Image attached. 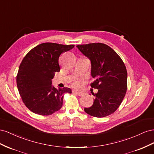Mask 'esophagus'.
<instances>
[{"instance_id":"1","label":"esophagus","mask_w":154,"mask_h":154,"mask_svg":"<svg viewBox=\"0 0 154 154\" xmlns=\"http://www.w3.org/2000/svg\"><path fill=\"white\" fill-rule=\"evenodd\" d=\"M73 93H75V94H77L79 96H82L83 94L82 92H81V91H77V90H74V91H73Z\"/></svg>"}]
</instances>
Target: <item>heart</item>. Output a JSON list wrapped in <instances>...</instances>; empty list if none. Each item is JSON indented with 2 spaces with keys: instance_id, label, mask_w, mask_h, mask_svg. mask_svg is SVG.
Returning a JSON list of instances; mask_svg holds the SVG:
<instances>
[{
  "instance_id": "heart-1",
  "label": "heart",
  "mask_w": 154,
  "mask_h": 154,
  "mask_svg": "<svg viewBox=\"0 0 154 154\" xmlns=\"http://www.w3.org/2000/svg\"><path fill=\"white\" fill-rule=\"evenodd\" d=\"M73 85H74L75 86H76V87H79V86H80V83H79V82L76 81V82H75L73 83Z\"/></svg>"
}]
</instances>
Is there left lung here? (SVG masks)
<instances>
[{"label":"left lung","instance_id":"left-lung-1","mask_svg":"<svg viewBox=\"0 0 154 154\" xmlns=\"http://www.w3.org/2000/svg\"><path fill=\"white\" fill-rule=\"evenodd\" d=\"M82 54L91 62V75L95 81L91 86L98 90L93 94L94 104L85 111L96 117L113 113L120 106L127 90V71L117 53L103 43L77 45Z\"/></svg>","mask_w":154,"mask_h":154}]
</instances>
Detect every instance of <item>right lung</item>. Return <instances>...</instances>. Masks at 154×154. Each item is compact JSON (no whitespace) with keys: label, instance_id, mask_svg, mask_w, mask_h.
Returning <instances> with one entry per match:
<instances>
[{"label":"right lung","instance_id":"obj_1","mask_svg":"<svg viewBox=\"0 0 154 154\" xmlns=\"http://www.w3.org/2000/svg\"><path fill=\"white\" fill-rule=\"evenodd\" d=\"M75 45L45 42L31 50L20 64L17 85L22 100L30 111L42 116L51 115L63 104L69 88H56L52 85L55 72L60 71L59 58Z\"/></svg>","mask_w":154,"mask_h":154}]
</instances>
